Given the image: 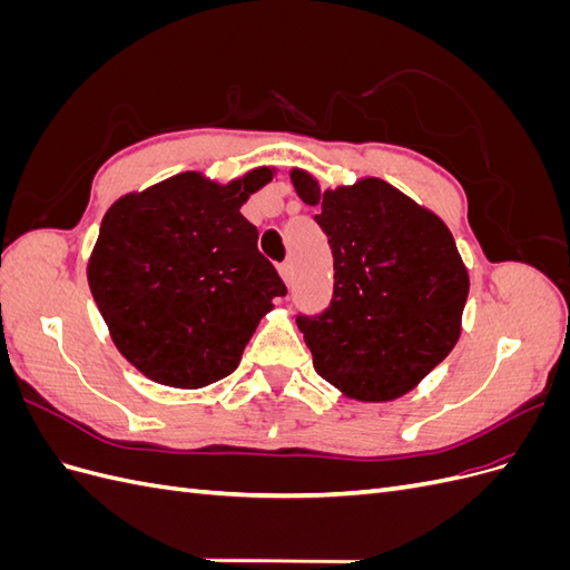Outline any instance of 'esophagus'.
<instances>
[{"mask_svg":"<svg viewBox=\"0 0 570 570\" xmlns=\"http://www.w3.org/2000/svg\"><path fill=\"white\" fill-rule=\"evenodd\" d=\"M278 273H281V278L285 281V285H289L292 273H295V271H292V264H289V262H283V264L278 266Z\"/></svg>","mask_w":570,"mask_h":570,"instance_id":"34e87169","label":"esophagus"}]
</instances>
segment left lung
Masks as SVG:
<instances>
[{
  "mask_svg": "<svg viewBox=\"0 0 570 570\" xmlns=\"http://www.w3.org/2000/svg\"><path fill=\"white\" fill-rule=\"evenodd\" d=\"M289 180L335 258L333 302L297 316L314 368L356 402L411 392L454 350L469 271L444 220L381 178L321 189L302 168Z\"/></svg>",
  "mask_w": 570,
  "mask_h": 570,
  "instance_id": "1",
  "label": "left lung"
}]
</instances>
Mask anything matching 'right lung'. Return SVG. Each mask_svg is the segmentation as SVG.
<instances>
[{
	"instance_id": "1",
	"label": "right lung",
	"mask_w": 570,
	"mask_h": 570,
	"mask_svg": "<svg viewBox=\"0 0 570 570\" xmlns=\"http://www.w3.org/2000/svg\"><path fill=\"white\" fill-rule=\"evenodd\" d=\"M275 176L226 185L185 170L116 199L101 218L88 283L116 350L149 381L199 390L230 375L258 321L285 297L239 214Z\"/></svg>"
}]
</instances>
